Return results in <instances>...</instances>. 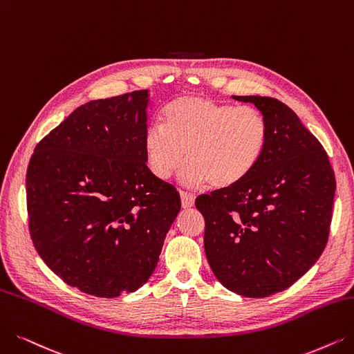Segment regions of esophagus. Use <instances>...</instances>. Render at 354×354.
<instances>
[{"mask_svg":"<svg viewBox=\"0 0 354 354\" xmlns=\"http://www.w3.org/2000/svg\"><path fill=\"white\" fill-rule=\"evenodd\" d=\"M180 197H181V206L185 209H189L194 205V196L187 193V192H180Z\"/></svg>","mask_w":354,"mask_h":354,"instance_id":"esophagus-1","label":"esophagus"}]
</instances>
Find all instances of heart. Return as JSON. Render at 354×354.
I'll return each mask as SVG.
<instances>
[{
	"instance_id": "1",
	"label": "heart",
	"mask_w": 354,
	"mask_h": 354,
	"mask_svg": "<svg viewBox=\"0 0 354 354\" xmlns=\"http://www.w3.org/2000/svg\"><path fill=\"white\" fill-rule=\"evenodd\" d=\"M268 122L251 106L221 103L203 95H181L162 111L144 136L151 173L167 180L186 158L180 181L216 189L241 183L259 165L268 144Z\"/></svg>"
}]
</instances>
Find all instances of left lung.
I'll return each instance as SVG.
<instances>
[{"instance_id": "obj_1", "label": "left lung", "mask_w": 354, "mask_h": 354, "mask_svg": "<svg viewBox=\"0 0 354 354\" xmlns=\"http://www.w3.org/2000/svg\"><path fill=\"white\" fill-rule=\"evenodd\" d=\"M268 122L259 165L238 185L202 194L205 252L221 283L247 298L292 286L328 241L335 177L327 152L277 98L232 95Z\"/></svg>"}]
</instances>
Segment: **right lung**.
<instances>
[{"mask_svg": "<svg viewBox=\"0 0 354 354\" xmlns=\"http://www.w3.org/2000/svg\"><path fill=\"white\" fill-rule=\"evenodd\" d=\"M148 90L77 107L36 145L26 174L33 245L66 285L98 298L144 286L181 209L147 165Z\"/></svg>", "mask_w": 354, "mask_h": 354, "instance_id": "right-lung-1", "label": "right lung"}]
</instances>
